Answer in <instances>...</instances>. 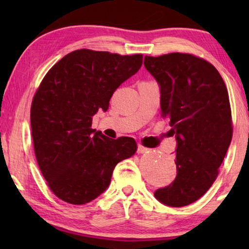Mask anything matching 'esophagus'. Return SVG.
I'll return each mask as SVG.
<instances>
[{"instance_id":"esophagus-1","label":"esophagus","mask_w":249,"mask_h":249,"mask_svg":"<svg viewBox=\"0 0 249 249\" xmlns=\"http://www.w3.org/2000/svg\"><path fill=\"white\" fill-rule=\"evenodd\" d=\"M148 151H149L148 148L144 147V146L141 145V144L137 146V153H138V154H144V153H147Z\"/></svg>"}]
</instances>
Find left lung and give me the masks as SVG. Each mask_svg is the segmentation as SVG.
I'll return each instance as SVG.
<instances>
[{
    "label": "left lung",
    "instance_id": "1",
    "mask_svg": "<svg viewBox=\"0 0 249 249\" xmlns=\"http://www.w3.org/2000/svg\"><path fill=\"white\" fill-rule=\"evenodd\" d=\"M144 66L158 81L162 115L177 141L176 179L154 196L166 206L189 205L215 181L232 138L226 84L212 64L192 54L145 56Z\"/></svg>",
    "mask_w": 249,
    "mask_h": 249
}]
</instances>
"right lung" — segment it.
Instances as JSON below:
<instances>
[{
    "label": "right lung",
    "mask_w": 249,
    "mask_h": 249,
    "mask_svg": "<svg viewBox=\"0 0 249 249\" xmlns=\"http://www.w3.org/2000/svg\"><path fill=\"white\" fill-rule=\"evenodd\" d=\"M142 64V54L77 50L44 77L30 110L32 136L40 171L60 199L83 205L97 198L115 165L135 154L134 138H107L91 121Z\"/></svg>",
    "instance_id": "right-lung-1"
}]
</instances>
